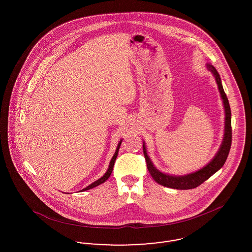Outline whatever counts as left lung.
I'll return each instance as SVG.
<instances>
[{
    "mask_svg": "<svg viewBox=\"0 0 252 252\" xmlns=\"http://www.w3.org/2000/svg\"><path fill=\"white\" fill-rule=\"evenodd\" d=\"M207 69L214 74L216 78V84L218 87L224 109H225V126H224V137H223L222 144L220 145L216 156L214 157L213 159L204 167L184 176H173V175L162 173L155 167L152 160L147 155L145 143L143 142L144 158L146 160L147 169L151 177L153 178V180H155L157 183L164 187L177 189V190H189V189L196 188L201 183H203L205 180L211 178L219 169H221L228 158V152L231 145V112H230V108L228 104V97L224 92L220 75L216 71V68L210 63H207Z\"/></svg>",
    "mask_w": 252,
    "mask_h": 252,
    "instance_id": "obj_1",
    "label": "left lung"
}]
</instances>
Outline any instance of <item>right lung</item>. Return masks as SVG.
I'll return each mask as SVG.
<instances>
[{"label":"right lung","instance_id":"obj_1","mask_svg":"<svg viewBox=\"0 0 252 252\" xmlns=\"http://www.w3.org/2000/svg\"><path fill=\"white\" fill-rule=\"evenodd\" d=\"M122 141H123V139L120 140V142H119V144L117 145V148H116V151H115V153H114V155L113 157L111 158V159H110V162H109V165H108V170H107V172L105 173V175L102 177V178H100L99 180H95L94 182H93L92 184H90L89 186H87L86 188L84 189H82L81 191H79V192H84V191H87V190H90V189H93V188H94L96 186H98V185H100V184H102V183H104L106 180H108V178L110 177V175H111V173H112V170H113V166H114V162H115V160H116V158L118 156V152H119V148H120L121 144H122Z\"/></svg>","mask_w":252,"mask_h":252}]
</instances>
